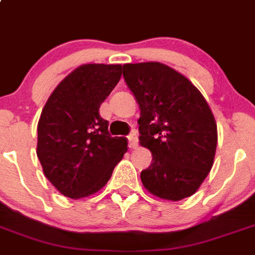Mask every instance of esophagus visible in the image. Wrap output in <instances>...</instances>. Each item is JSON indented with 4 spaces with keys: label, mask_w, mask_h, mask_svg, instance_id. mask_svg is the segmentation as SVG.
<instances>
[{
    "label": "esophagus",
    "mask_w": 255,
    "mask_h": 255,
    "mask_svg": "<svg viewBox=\"0 0 255 255\" xmlns=\"http://www.w3.org/2000/svg\"><path fill=\"white\" fill-rule=\"evenodd\" d=\"M128 145H129L130 149H136L137 145H138V138H137L136 133H130L128 136Z\"/></svg>",
    "instance_id": "obj_1"
}]
</instances>
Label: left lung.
Segmentation results:
<instances>
[{
	"instance_id": "8db88e82",
	"label": "left lung",
	"mask_w": 255,
	"mask_h": 255,
	"mask_svg": "<svg viewBox=\"0 0 255 255\" xmlns=\"http://www.w3.org/2000/svg\"><path fill=\"white\" fill-rule=\"evenodd\" d=\"M123 77L140 105L138 140L152 154L142 185L164 200L189 198L213 167L217 125L209 105L189 79L161 63L125 64Z\"/></svg>"
}]
</instances>
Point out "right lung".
Masks as SVG:
<instances>
[{
	"mask_svg": "<svg viewBox=\"0 0 255 255\" xmlns=\"http://www.w3.org/2000/svg\"><path fill=\"white\" fill-rule=\"evenodd\" d=\"M122 65L85 64L48 97L38 122L37 156L57 191L70 199L103 189L127 151L126 137H112L100 105L118 85Z\"/></svg>",
	"mask_w": 255,
	"mask_h": 255,
	"instance_id": "obj_1",
	"label": "right lung"
}]
</instances>
